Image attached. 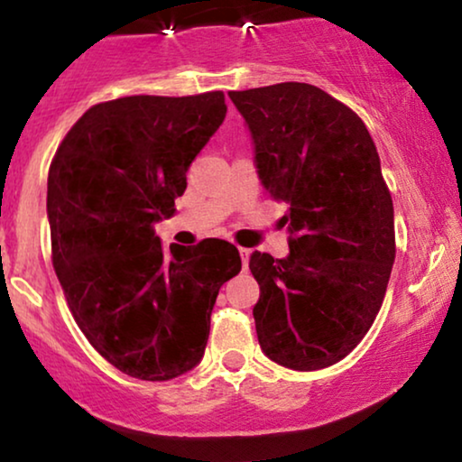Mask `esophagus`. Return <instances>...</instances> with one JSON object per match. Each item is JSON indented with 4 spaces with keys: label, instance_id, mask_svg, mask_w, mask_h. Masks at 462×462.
<instances>
[{
    "label": "esophagus",
    "instance_id": "obj_1",
    "mask_svg": "<svg viewBox=\"0 0 462 462\" xmlns=\"http://www.w3.org/2000/svg\"><path fill=\"white\" fill-rule=\"evenodd\" d=\"M239 256H242V263H244V269H245V267H248L250 250H248V248H239Z\"/></svg>",
    "mask_w": 462,
    "mask_h": 462
}]
</instances>
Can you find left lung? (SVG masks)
I'll list each match as a JSON object with an SVG mask.
<instances>
[{"instance_id": "left-lung-1", "label": "left lung", "mask_w": 462, "mask_h": 462, "mask_svg": "<svg viewBox=\"0 0 462 462\" xmlns=\"http://www.w3.org/2000/svg\"><path fill=\"white\" fill-rule=\"evenodd\" d=\"M229 98L248 125L261 185L288 204V256H250L258 343L290 370L328 368L374 324L395 261L393 201L374 141L349 106L311 84Z\"/></svg>"}]
</instances>
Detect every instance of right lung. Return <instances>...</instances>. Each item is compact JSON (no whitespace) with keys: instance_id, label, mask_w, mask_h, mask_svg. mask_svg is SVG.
Listing matches in <instances>:
<instances>
[{"instance_id":"add662e5","label":"right lung","mask_w":462,"mask_h":462,"mask_svg":"<svg viewBox=\"0 0 462 462\" xmlns=\"http://www.w3.org/2000/svg\"><path fill=\"white\" fill-rule=\"evenodd\" d=\"M223 92L125 97L69 130L48 174L52 263L79 330L141 381L187 374L204 357L218 290L242 258L225 239L162 248L187 170L225 122Z\"/></svg>"}]
</instances>
